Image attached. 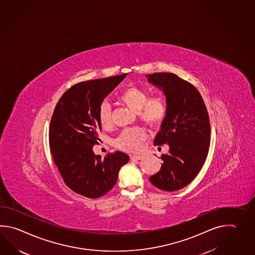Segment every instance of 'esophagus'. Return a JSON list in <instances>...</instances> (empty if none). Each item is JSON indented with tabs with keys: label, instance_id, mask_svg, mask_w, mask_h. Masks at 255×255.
<instances>
[{
	"label": "esophagus",
	"instance_id": "1",
	"mask_svg": "<svg viewBox=\"0 0 255 255\" xmlns=\"http://www.w3.org/2000/svg\"><path fill=\"white\" fill-rule=\"evenodd\" d=\"M142 155H130V160H132V161H136V160H140V159H142Z\"/></svg>",
	"mask_w": 255,
	"mask_h": 255
}]
</instances>
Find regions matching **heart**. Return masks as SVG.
<instances>
[{"mask_svg": "<svg viewBox=\"0 0 255 255\" xmlns=\"http://www.w3.org/2000/svg\"><path fill=\"white\" fill-rule=\"evenodd\" d=\"M120 102L134 111L146 125L155 126L161 124L167 114L166 100L161 95H154L148 98L145 90L130 86L125 89L118 97ZM98 120L103 128L112 126V109L109 104L103 103L98 109ZM146 139L144 130L139 127L127 129L121 132L115 140V145L123 151H139Z\"/></svg>", "mask_w": 255, "mask_h": 255, "instance_id": "heart-1", "label": "heart"}]
</instances>
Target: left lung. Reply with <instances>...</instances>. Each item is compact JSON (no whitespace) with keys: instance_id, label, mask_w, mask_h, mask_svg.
Listing matches in <instances>:
<instances>
[{"instance_id":"1","label":"left lung","mask_w":255,"mask_h":255,"mask_svg":"<svg viewBox=\"0 0 255 255\" xmlns=\"http://www.w3.org/2000/svg\"><path fill=\"white\" fill-rule=\"evenodd\" d=\"M148 82L162 90L167 114L155 145H169L162 154L161 170L150 177L155 187L174 192L185 187L197 176L208 155L211 126L202 95L192 84L171 73L149 74Z\"/></svg>"}]
</instances>
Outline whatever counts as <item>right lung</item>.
<instances>
[{
  "mask_svg": "<svg viewBox=\"0 0 255 255\" xmlns=\"http://www.w3.org/2000/svg\"><path fill=\"white\" fill-rule=\"evenodd\" d=\"M126 75L77 83L63 94L53 111L49 129L53 161L68 187L85 197L99 198L111 191L121 167L129 161L122 151L103 159L93 150L101 140L99 106Z\"/></svg>",
  "mask_w": 255,
  "mask_h": 255,
  "instance_id": "1",
  "label": "right lung"
}]
</instances>
